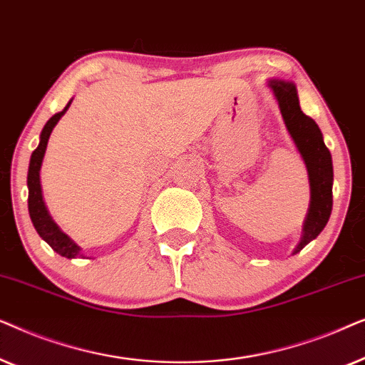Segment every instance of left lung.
Here are the masks:
<instances>
[{
    "label": "left lung",
    "mask_w": 365,
    "mask_h": 365,
    "mask_svg": "<svg viewBox=\"0 0 365 365\" xmlns=\"http://www.w3.org/2000/svg\"><path fill=\"white\" fill-rule=\"evenodd\" d=\"M269 84L279 101L287 131L296 143L299 153L302 154L307 166L309 182H311V207H309L306 224H304L302 239L294 251L296 254L321 234L331 217L334 181L332 158L331 151L324 144L322 133L316 121L304 114L299 106L296 86L292 83L276 81V79Z\"/></svg>",
    "instance_id": "1"
}]
</instances>
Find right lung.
Segmentation results:
<instances>
[{"label":"right lung","instance_id":"1","mask_svg":"<svg viewBox=\"0 0 365 365\" xmlns=\"http://www.w3.org/2000/svg\"><path fill=\"white\" fill-rule=\"evenodd\" d=\"M69 104H71V101L66 104V108H64L63 111L53 114V116L49 118V121L44 124L38 148L34 149L31 154V161H29V169H28V189H29L28 211H29V217H31L34 229H36L41 239H44V241L51 246L53 251H56L59 256L63 257L74 259V257H81V252H79L81 249H79L76 244L66 236V234L61 232V229L54 224L51 216L48 214L46 206H44L43 202L41 184H39V169H41V163L44 158V151H46V146H48L49 134H51L53 128L56 126L59 118L66 113Z\"/></svg>","mask_w":365,"mask_h":365}]
</instances>
